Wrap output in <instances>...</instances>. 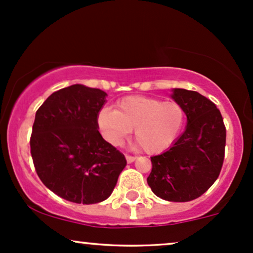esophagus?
<instances>
[{"label":"esophagus","instance_id":"obj_1","mask_svg":"<svg viewBox=\"0 0 253 253\" xmlns=\"http://www.w3.org/2000/svg\"><path fill=\"white\" fill-rule=\"evenodd\" d=\"M126 162H127V163H132V162L136 160L135 156H130V155H126Z\"/></svg>","mask_w":253,"mask_h":253}]
</instances>
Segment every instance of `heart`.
<instances>
[{
	"mask_svg": "<svg viewBox=\"0 0 253 253\" xmlns=\"http://www.w3.org/2000/svg\"><path fill=\"white\" fill-rule=\"evenodd\" d=\"M103 135L112 144H121L135 129L136 144L146 154H161L171 148L185 124V110L179 103L160 98L129 96L117 109L104 108L98 114Z\"/></svg>",
	"mask_w": 253,
	"mask_h": 253,
	"instance_id": "1",
	"label": "heart"
}]
</instances>
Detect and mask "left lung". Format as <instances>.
<instances>
[{"label": "left lung", "instance_id": "left-lung-1", "mask_svg": "<svg viewBox=\"0 0 253 253\" xmlns=\"http://www.w3.org/2000/svg\"><path fill=\"white\" fill-rule=\"evenodd\" d=\"M171 97L185 110L188 124L176 143L151 157L148 184L157 197L189 202L201 197L219 176L226 129L216 104L197 91L173 89Z\"/></svg>", "mask_w": 253, "mask_h": 253}]
</instances>
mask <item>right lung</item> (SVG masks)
Wrapping results in <instances>:
<instances>
[{"mask_svg":"<svg viewBox=\"0 0 253 253\" xmlns=\"http://www.w3.org/2000/svg\"><path fill=\"white\" fill-rule=\"evenodd\" d=\"M107 92L74 84L51 93L36 111L30 152L42 183L77 204L105 201L126 160L98 131Z\"/></svg>","mask_w":253,"mask_h":253,"instance_id":"add662e5","label":"right lung"}]
</instances>
